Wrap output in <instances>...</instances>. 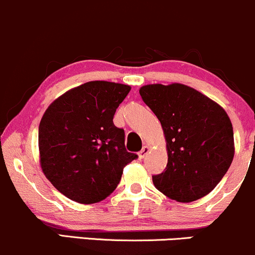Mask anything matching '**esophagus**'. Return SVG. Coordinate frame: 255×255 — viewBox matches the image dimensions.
Here are the masks:
<instances>
[{
	"instance_id": "1",
	"label": "esophagus",
	"mask_w": 255,
	"mask_h": 255,
	"mask_svg": "<svg viewBox=\"0 0 255 255\" xmlns=\"http://www.w3.org/2000/svg\"><path fill=\"white\" fill-rule=\"evenodd\" d=\"M148 150H150V148H148L147 146H144V147L141 148V151H139V153H137V154H139L140 159H142V158H145L146 154L148 153Z\"/></svg>"
}]
</instances>
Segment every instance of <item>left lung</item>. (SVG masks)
Masks as SVG:
<instances>
[{"mask_svg":"<svg viewBox=\"0 0 255 255\" xmlns=\"http://www.w3.org/2000/svg\"><path fill=\"white\" fill-rule=\"evenodd\" d=\"M144 103L160 121L168 148L164 171L154 187L181 203L205 197L227 174L234 158V131L221 105L182 84L146 85Z\"/></svg>","mask_w":255,"mask_h":255,"instance_id":"8db88e82","label":"left lung"}]
</instances>
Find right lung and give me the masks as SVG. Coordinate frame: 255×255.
I'll use <instances>...</instances> for the list:
<instances>
[{
	"mask_svg": "<svg viewBox=\"0 0 255 255\" xmlns=\"http://www.w3.org/2000/svg\"><path fill=\"white\" fill-rule=\"evenodd\" d=\"M130 86L90 81L58 97L38 129L40 166L58 192L80 204L111 194L137 154L126 150L125 130L114 125Z\"/></svg>",
	"mask_w": 255,
	"mask_h": 255,
	"instance_id": "obj_1",
	"label": "right lung"
}]
</instances>
